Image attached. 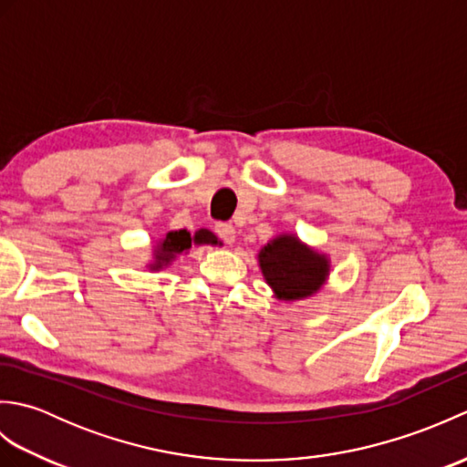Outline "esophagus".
<instances>
[{"instance_id": "1", "label": "esophagus", "mask_w": 467, "mask_h": 467, "mask_svg": "<svg viewBox=\"0 0 467 467\" xmlns=\"http://www.w3.org/2000/svg\"><path fill=\"white\" fill-rule=\"evenodd\" d=\"M214 233L221 236V241L223 243H226V244H233L234 241H236V231H234V226L233 224H228V223H216V226H214Z\"/></svg>"}]
</instances>
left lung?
Wrapping results in <instances>:
<instances>
[{"label": "left lung", "instance_id": "8db88e82", "mask_svg": "<svg viewBox=\"0 0 467 467\" xmlns=\"http://www.w3.org/2000/svg\"><path fill=\"white\" fill-rule=\"evenodd\" d=\"M259 266L276 299L301 301L315 295L329 276L327 254L311 249L295 234H279L259 251Z\"/></svg>", "mask_w": 467, "mask_h": 467}]
</instances>
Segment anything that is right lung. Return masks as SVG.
Wrapping results in <instances>:
<instances>
[{"instance_id": "right-lung-1", "label": "right lung", "mask_w": 467, "mask_h": 467, "mask_svg": "<svg viewBox=\"0 0 467 467\" xmlns=\"http://www.w3.org/2000/svg\"><path fill=\"white\" fill-rule=\"evenodd\" d=\"M192 244H221V241L208 231V228H198L194 234H191L182 228V231H171L162 241H158L156 249H154V263H150L152 271H161L164 266L171 265L176 254H181L184 251L191 249Z\"/></svg>"}]
</instances>
